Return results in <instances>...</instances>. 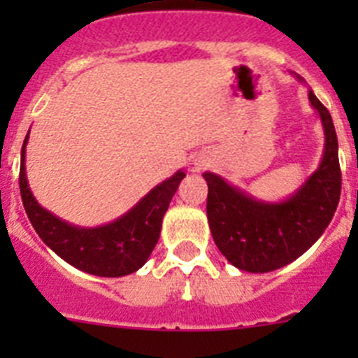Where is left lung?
Wrapping results in <instances>:
<instances>
[{
    "instance_id": "1",
    "label": "left lung",
    "mask_w": 358,
    "mask_h": 358,
    "mask_svg": "<svg viewBox=\"0 0 358 358\" xmlns=\"http://www.w3.org/2000/svg\"><path fill=\"white\" fill-rule=\"evenodd\" d=\"M308 100L321 118L324 152L317 170L289 199L260 201L217 173H202L208 182L206 213L211 235L218 251L240 271L271 273L289 265L317 242L337 210L341 197L337 134L330 113L312 90Z\"/></svg>"
}]
</instances>
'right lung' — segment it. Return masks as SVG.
<instances>
[{
    "label": "right lung",
    "mask_w": 358,
    "mask_h": 358,
    "mask_svg": "<svg viewBox=\"0 0 358 358\" xmlns=\"http://www.w3.org/2000/svg\"><path fill=\"white\" fill-rule=\"evenodd\" d=\"M28 134L21 148L19 188L24 211L41 240L69 265L94 276H127L143 267L156 248L164 213L186 173L177 170L113 222L80 227L55 217L36 201L24 170Z\"/></svg>",
    "instance_id": "add662e5"
}]
</instances>
